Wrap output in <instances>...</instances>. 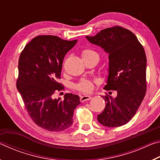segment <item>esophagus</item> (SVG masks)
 <instances>
[{"label": "esophagus", "instance_id": "34e87169", "mask_svg": "<svg viewBox=\"0 0 160 160\" xmlns=\"http://www.w3.org/2000/svg\"><path fill=\"white\" fill-rule=\"evenodd\" d=\"M92 97L91 96H89V95H85V96H82L80 97V102H85V101H88V100H90Z\"/></svg>", "mask_w": 160, "mask_h": 160}]
</instances>
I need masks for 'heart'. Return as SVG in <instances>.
Listing matches in <instances>:
<instances>
[{
	"mask_svg": "<svg viewBox=\"0 0 160 160\" xmlns=\"http://www.w3.org/2000/svg\"><path fill=\"white\" fill-rule=\"evenodd\" d=\"M82 59H88L92 57H98L99 55L95 51L92 49H85L82 53ZM78 90L84 93H88L93 90V84L87 80H82L75 86Z\"/></svg>",
	"mask_w": 160,
	"mask_h": 160,
	"instance_id": "1",
	"label": "heart"
}]
</instances>
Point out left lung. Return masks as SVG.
<instances>
[{
  "mask_svg": "<svg viewBox=\"0 0 160 160\" xmlns=\"http://www.w3.org/2000/svg\"><path fill=\"white\" fill-rule=\"evenodd\" d=\"M86 39L109 54V74L104 89L117 92L116 97H102L106 106L97 120L111 128L125 125L136 113L145 95L144 48L132 32L119 26L102 29Z\"/></svg>",
  "mask_w": 160,
  "mask_h": 160,
  "instance_id": "left-lung-1",
  "label": "left lung"
}]
</instances>
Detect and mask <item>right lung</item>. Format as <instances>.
I'll return each instance as SVG.
<instances>
[{
	"instance_id": "1",
	"label": "right lung",
	"mask_w": 160,
	"mask_h": 160,
	"mask_svg": "<svg viewBox=\"0 0 160 160\" xmlns=\"http://www.w3.org/2000/svg\"><path fill=\"white\" fill-rule=\"evenodd\" d=\"M77 41L38 36L25 46L19 58L17 89L34 122L47 131L59 132L71 126L74 110L80 104V97L71 93L63 100L53 98L56 90H62L58 80L64 56Z\"/></svg>"
}]
</instances>
